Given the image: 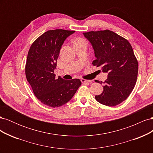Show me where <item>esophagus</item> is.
<instances>
[{
  "instance_id": "obj_1",
  "label": "esophagus",
  "mask_w": 153,
  "mask_h": 153,
  "mask_svg": "<svg viewBox=\"0 0 153 153\" xmlns=\"http://www.w3.org/2000/svg\"><path fill=\"white\" fill-rule=\"evenodd\" d=\"M81 82H82V83H91V80H85V79H84V78H82V79H81Z\"/></svg>"
}]
</instances>
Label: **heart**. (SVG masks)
Returning <instances> with one entry per match:
<instances>
[{"label":"heart","mask_w":153,"mask_h":153,"mask_svg":"<svg viewBox=\"0 0 153 153\" xmlns=\"http://www.w3.org/2000/svg\"><path fill=\"white\" fill-rule=\"evenodd\" d=\"M86 43V41L84 39H83L82 38H77L75 40H74V43Z\"/></svg>","instance_id":"obj_1"}]
</instances>
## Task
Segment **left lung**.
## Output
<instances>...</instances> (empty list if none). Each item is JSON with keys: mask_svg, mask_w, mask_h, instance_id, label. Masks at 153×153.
<instances>
[{"mask_svg": "<svg viewBox=\"0 0 153 153\" xmlns=\"http://www.w3.org/2000/svg\"><path fill=\"white\" fill-rule=\"evenodd\" d=\"M83 34L94 50L96 59L92 65L108 73L103 91L95 99L106 106H116L128 98L137 82L138 64L131 45L126 39L108 29Z\"/></svg>", "mask_w": 153, "mask_h": 153, "instance_id": "8db88e82", "label": "left lung"}]
</instances>
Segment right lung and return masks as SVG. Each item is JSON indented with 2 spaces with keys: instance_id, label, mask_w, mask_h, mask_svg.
Returning <instances> with one entry per match:
<instances>
[{
  "instance_id": "obj_1",
  "label": "right lung",
  "mask_w": 153,
  "mask_h": 153,
  "mask_svg": "<svg viewBox=\"0 0 153 153\" xmlns=\"http://www.w3.org/2000/svg\"><path fill=\"white\" fill-rule=\"evenodd\" d=\"M75 30H49L38 37L30 46L25 64L27 80L34 95L43 104L59 107L68 103L82 82L80 79L55 78L54 69L62 45Z\"/></svg>"
}]
</instances>
